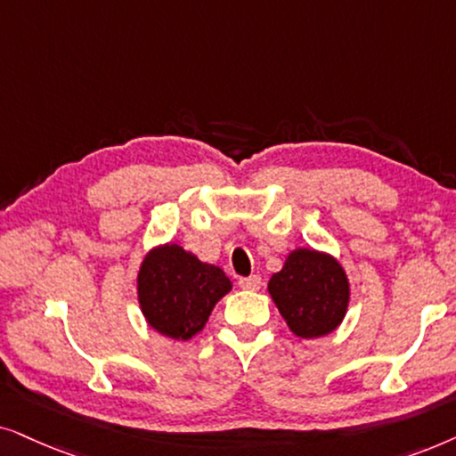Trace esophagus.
I'll use <instances>...</instances> for the list:
<instances>
[{
  "label": "esophagus",
  "mask_w": 456,
  "mask_h": 456,
  "mask_svg": "<svg viewBox=\"0 0 456 456\" xmlns=\"http://www.w3.org/2000/svg\"><path fill=\"white\" fill-rule=\"evenodd\" d=\"M260 285H263V277L260 275H250V277L240 279V288L244 289H260Z\"/></svg>",
  "instance_id": "obj_1"
}]
</instances>
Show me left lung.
<instances>
[{"instance_id": "1", "label": "left lung", "mask_w": 456, "mask_h": 456, "mask_svg": "<svg viewBox=\"0 0 456 456\" xmlns=\"http://www.w3.org/2000/svg\"><path fill=\"white\" fill-rule=\"evenodd\" d=\"M269 294L296 336L321 338L342 323L350 288L336 258L300 248L271 277Z\"/></svg>"}]
</instances>
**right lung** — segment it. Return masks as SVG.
<instances>
[{
  "label": "right lung",
  "instance_id": "obj_1",
  "mask_svg": "<svg viewBox=\"0 0 456 456\" xmlns=\"http://www.w3.org/2000/svg\"><path fill=\"white\" fill-rule=\"evenodd\" d=\"M232 281L177 244L151 250L137 275V294L148 323L162 336L190 339L202 331Z\"/></svg>",
  "mask_w": 456,
  "mask_h": 456
}]
</instances>
